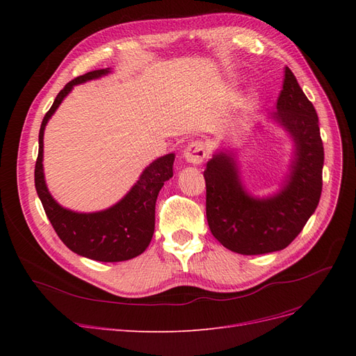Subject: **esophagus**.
Masks as SVG:
<instances>
[{"label": "esophagus", "instance_id": "esophagus-1", "mask_svg": "<svg viewBox=\"0 0 356 356\" xmlns=\"http://www.w3.org/2000/svg\"><path fill=\"white\" fill-rule=\"evenodd\" d=\"M207 154H208V152H207V148H204V144L202 141H193L186 147L184 154H182V156H184L187 163L200 165L203 159L207 157Z\"/></svg>", "mask_w": 356, "mask_h": 356}]
</instances>
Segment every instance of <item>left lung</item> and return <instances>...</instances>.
Segmentation results:
<instances>
[{
  "mask_svg": "<svg viewBox=\"0 0 356 356\" xmlns=\"http://www.w3.org/2000/svg\"><path fill=\"white\" fill-rule=\"evenodd\" d=\"M267 118L293 141L289 172L277 193L252 196L242 184L236 153L227 148H220L203 172L211 233L227 250L243 255L286 248L315 212L322 191L324 147L318 114L288 67L276 111Z\"/></svg>",
  "mask_w": 356,
  "mask_h": 356,
  "instance_id": "8db88e82",
  "label": "left lung"
}]
</instances>
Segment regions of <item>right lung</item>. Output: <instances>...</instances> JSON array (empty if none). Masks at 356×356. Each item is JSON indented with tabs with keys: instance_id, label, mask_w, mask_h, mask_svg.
<instances>
[{
	"instance_id": "1",
	"label": "right lung",
	"mask_w": 356,
	"mask_h": 356,
	"mask_svg": "<svg viewBox=\"0 0 356 356\" xmlns=\"http://www.w3.org/2000/svg\"><path fill=\"white\" fill-rule=\"evenodd\" d=\"M111 70H96L70 81L63 88L51 108L42 118L38 135V157L35 163V188L53 229L70 250L95 261H126L143 254L154 233V213L159 191L165 181L174 175L175 154L170 153L149 163L134 187L113 207L98 212H75L60 207L53 199L44 179L42 152L44 129L50 117L59 108L74 86L101 79Z\"/></svg>"
}]
</instances>
